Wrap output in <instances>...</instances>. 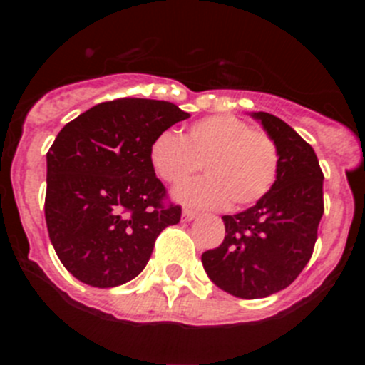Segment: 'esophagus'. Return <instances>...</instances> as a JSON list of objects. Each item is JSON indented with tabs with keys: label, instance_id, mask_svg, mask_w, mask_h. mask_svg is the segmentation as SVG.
Listing matches in <instances>:
<instances>
[{
	"label": "esophagus",
	"instance_id": "obj_1",
	"mask_svg": "<svg viewBox=\"0 0 365 365\" xmlns=\"http://www.w3.org/2000/svg\"><path fill=\"white\" fill-rule=\"evenodd\" d=\"M199 217V212L195 210H190V208H185L182 210V221H193V219Z\"/></svg>",
	"mask_w": 365,
	"mask_h": 365
}]
</instances>
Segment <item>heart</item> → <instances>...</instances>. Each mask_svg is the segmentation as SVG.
<instances>
[{
	"label": "heart",
	"instance_id": "1",
	"mask_svg": "<svg viewBox=\"0 0 365 365\" xmlns=\"http://www.w3.org/2000/svg\"><path fill=\"white\" fill-rule=\"evenodd\" d=\"M150 160L166 182H182L205 163L208 175L177 186V201L201 208H221L232 201L247 206L265 197L276 182L279 151L269 133L254 130L232 115H215L190 125L185 137L159 135Z\"/></svg>",
	"mask_w": 365,
	"mask_h": 365
}]
</instances>
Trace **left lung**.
I'll list each match as a JSON object with an SVG mask.
<instances>
[{"label": "left lung", "mask_w": 365, "mask_h": 365, "mask_svg": "<svg viewBox=\"0 0 365 365\" xmlns=\"http://www.w3.org/2000/svg\"><path fill=\"white\" fill-rule=\"evenodd\" d=\"M250 117L278 146V177L256 205L222 215L225 240L201 256L208 278L243 299L276 294L298 278L311 259L324 215V173L311 144L270 113Z\"/></svg>", "instance_id": "left-lung-1"}]
</instances>
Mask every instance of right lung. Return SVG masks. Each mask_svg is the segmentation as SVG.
<instances>
[{
	"label": "right lung",
	"mask_w": 365,
	"mask_h": 365,
	"mask_svg": "<svg viewBox=\"0 0 365 365\" xmlns=\"http://www.w3.org/2000/svg\"><path fill=\"white\" fill-rule=\"evenodd\" d=\"M190 115L172 102L117 98L62 128L47 151L45 221L62 265L109 289L143 272L157 235L180 221L150 160L155 138Z\"/></svg>",
	"instance_id": "add662e5"
}]
</instances>
